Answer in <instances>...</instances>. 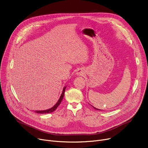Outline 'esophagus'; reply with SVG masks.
Returning <instances> with one entry per match:
<instances>
[{
	"instance_id": "obj_1",
	"label": "esophagus",
	"mask_w": 148,
	"mask_h": 148,
	"mask_svg": "<svg viewBox=\"0 0 148 148\" xmlns=\"http://www.w3.org/2000/svg\"><path fill=\"white\" fill-rule=\"evenodd\" d=\"M78 74H80V75H81L82 73H81V72H78Z\"/></svg>"
}]
</instances>
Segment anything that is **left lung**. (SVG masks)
Here are the masks:
<instances>
[{
    "label": "left lung",
    "mask_w": 148,
    "mask_h": 148,
    "mask_svg": "<svg viewBox=\"0 0 148 148\" xmlns=\"http://www.w3.org/2000/svg\"><path fill=\"white\" fill-rule=\"evenodd\" d=\"M94 107V108H95V109H96V110H98V109H97V108H95V107Z\"/></svg>",
    "instance_id": "8db88e82"
}]
</instances>
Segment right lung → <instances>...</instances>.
I'll list each match as a JSON object with an SVG mask.
<instances>
[{
    "mask_svg": "<svg viewBox=\"0 0 148 148\" xmlns=\"http://www.w3.org/2000/svg\"><path fill=\"white\" fill-rule=\"evenodd\" d=\"M66 87H65L63 89V92H62V95L59 99V101H58V103L54 105L52 108H50V109H48V110H42V111H35L36 113H41V114H45V113H52L53 112H54V110H55L56 108H58V107L60 105V104L61 103L62 99H63L64 98V94H65V89H66Z\"/></svg>",
    "mask_w": 148,
    "mask_h": 148,
    "instance_id": "right-lung-1",
    "label": "right lung"
}]
</instances>
